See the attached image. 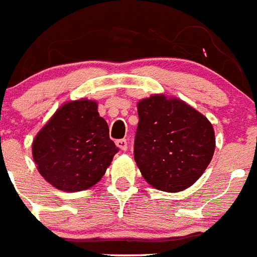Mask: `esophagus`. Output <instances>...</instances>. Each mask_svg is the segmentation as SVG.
<instances>
[{"label": "esophagus", "mask_w": 257, "mask_h": 257, "mask_svg": "<svg viewBox=\"0 0 257 257\" xmlns=\"http://www.w3.org/2000/svg\"><path fill=\"white\" fill-rule=\"evenodd\" d=\"M115 144L121 151H126V149H128V141L126 140H117Z\"/></svg>", "instance_id": "34e87169"}]
</instances>
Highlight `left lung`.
<instances>
[{"label":"left lung","mask_w":257,"mask_h":257,"mask_svg":"<svg viewBox=\"0 0 257 257\" xmlns=\"http://www.w3.org/2000/svg\"><path fill=\"white\" fill-rule=\"evenodd\" d=\"M135 160L150 186L182 191L199 180L215 153L211 121L180 98L154 94L137 103Z\"/></svg>","instance_id":"1"}]
</instances>
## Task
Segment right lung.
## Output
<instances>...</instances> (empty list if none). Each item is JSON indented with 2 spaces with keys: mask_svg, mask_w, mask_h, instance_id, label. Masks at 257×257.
Listing matches in <instances>:
<instances>
[{
  "mask_svg": "<svg viewBox=\"0 0 257 257\" xmlns=\"http://www.w3.org/2000/svg\"><path fill=\"white\" fill-rule=\"evenodd\" d=\"M116 153L98 103L85 98L62 104L32 144L40 175L67 193L86 190L101 181Z\"/></svg>",
  "mask_w": 257,
  "mask_h": 257,
  "instance_id": "right-lung-1",
  "label": "right lung"
}]
</instances>
